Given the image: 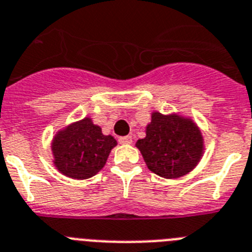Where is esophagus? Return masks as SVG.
<instances>
[{
  "label": "esophagus",
  "instance_id": "obj_1",
  "mask_svg": "<svg viewBox=\"0 0 252 252\" xmlns=\"http://www.w3.org/2000/svg\"><path fill=\"white\" fill-rule=\"evenodd\" d=\"M133 138L130 135H126V137H120L119 138V143L120 144H132Z\"/></svg>",
  "mask_w": 252,
  "mask_h": 252
}]
</instances>
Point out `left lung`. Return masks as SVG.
I'll use <instances>...</instances> for the list:
<instances>
[{
  "mask_svg": "<svg viewBox=\"0 0 252 252\" xmlns=\"http://www.w3.org/2000/svg\"><path fill=\"white\" fill-rule=\"evenodd\" d=\"M135 147L151 171L161 178L178 179L198 165L204 153V139L190 118L153 111L146 137L138 139Z\"/></svg>",
  "mask_w": 252,
  "mask_h": 252,
  "instance_id": "1",
  "label": "left lung"
}]
</instances>
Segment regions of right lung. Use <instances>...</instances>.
<instances>
[{
	"label": "right lung",
	"mask_w": 252,
	"mask_h": 252,
	"mask_svg": "<svg viewBox=\"0 0 252 252\" xmlns=\"http://www.w3.org/2000/svg\"><path fill=\"white\" fill-rule=\"evenodd\" d=\"M117 146L113 135L102 134L91 118L74 122L61 129L52 141L53 163L67 178L85 180L93 178L106 163Z\"/></svg>",
	"instance_id": "1"
}]
</instances>
